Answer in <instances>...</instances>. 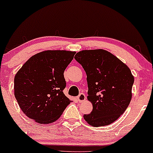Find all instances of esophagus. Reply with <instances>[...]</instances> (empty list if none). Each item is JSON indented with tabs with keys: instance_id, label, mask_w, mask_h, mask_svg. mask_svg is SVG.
I'll return each mask as SVG.
<instances>
[{
	"instance_id": "34e87169",
	"label": "esophagus",
	"mask_w": 153,
	"mask_h": 153,
	"mask_svg": "<svg viewBox=\"0 0 153 153\" xmlns=\"http://www.w3.org/2000/svg\"><path fill=\"white\" fill-rule=\"evenodd\" d=\"M76 99H77V100L79 101V102H82V101H84L86 99V96H85V95L84 93H80L79 95V96H77Z\"/></svg>"
}]
</instances>
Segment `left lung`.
Listing matches in <instances>:
<instances>
[{"label":"left lung","instance_id":"left-lung-1","mask_svg":"<svg viewBox=\"0 0 153 153\" xmlns=\"http://www.w3.org/2000/svg\"><path fill=\"white\" fill-rule=\"evenodd\" d=\"M87 74V99L92 112L84 115L89 124L98 127L114 123L127 108L134 81L131 70L121 60L102 49L85 50L75 56Z\"/></svg>","mask_w":153,"mask_h":153}]
</instances>
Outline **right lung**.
<instances>
[{
    "label": "right lung",
    "mask_w": 153,
    "mask_h": 153,
    "mask_svg": "<svg viewBox=\"0 0 153 153\" xmlns=\"http://www.w3.org/2000/svg\"><path fill=\"white\" fill-rule=\"evenodd\" d=\"M76 52L45 51L32 56L14 77V95L27 117L39 123L60 118L71 100L63 94V72Z\"/></svg>",
    "instance_id": "right-lung-1"
}]
</instances>
